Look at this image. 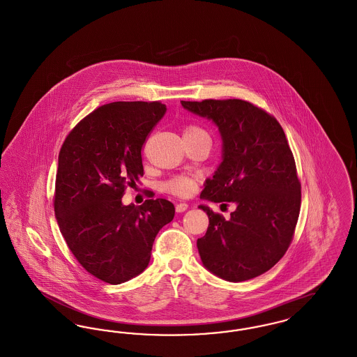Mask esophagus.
Segmentation results:
<instances>
[{"label": "esophagus", "instance_id": "esophagus-1", "mask_svg": "<svg viewBox=\"0 0 357 357\" xmlns=\"http://www.w3.org/2000/svg\"><path fill=\"white\" fill-rule=\"evenodd\" d=\"M175 208H176L178 213H183V211H186L187 208H188V204H185V202L183 204H178Z\"/></svg>", "mask_w": 357, "mask_h": 357}]
</instances>
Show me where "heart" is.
I'll list each match as a JSON object with an SVG mask.
<instances>
[{
    "mask_svg": "<svg viewBox=\"0 0 357 357\" xmlns=\"http://www.w3.org/2000/svg\"><path fill=\"white\" fill-rule=\"evenodd\" d=\"M185 132H202V130L191 126V127H187ZM194 187H195V181L190 176H185V175L174 176L165 183V188L167 191H170L172 194H176V195H182V197H186L188 194H191Z\"/></svg>",
    "mask_w": 357,
    "mask_h": 357,
    "instance_id": "1",
    "label": "heart"
}]
</instances>
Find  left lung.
Instances as JSON below:
<instances>
[{
  "mask_svg": "<svg viewBox=\"0 0 357 357\" xmlns=\"http://www.w3.org/2000/svg\"><path fill=\"white\" fill-rule=\"evenodd\" d=\"M211 120L222 139V162L206 179L201 199L233 202L230 220L201 204L208 227L197 241L208 272L230 282L268 272L287 253L300 214L301 185L280 123L252 102H181Z\"/></svg>",
  "mask_w": 357,
  "mask_h": 357,
  "instance_id": "1",
  "label": "left lung"
}]
</instances>
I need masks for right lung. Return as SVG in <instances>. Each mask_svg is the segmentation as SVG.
<instances>
[{
	"mask_svg": "<svg viewBox=\"0 0 357 357\" xmlns=\"http://www.w3.org/2000/svg\"><path fill=\"white\" fill-rule=\"evenodd\" d=\"M167 108L159 102L99 107L67 136L56 174L54 215L85 271L119 285L143 272L159 230L172 221L167 199L123 204L143 176L142 146Z\"/></svg>",
	"mask_w": 357,
	"mask_h": 357,
	"instance_id": "1",
	"label": "right lung"
}]
</instances>
